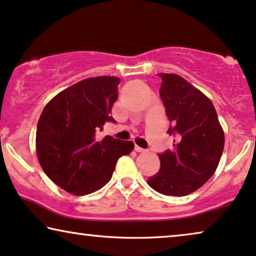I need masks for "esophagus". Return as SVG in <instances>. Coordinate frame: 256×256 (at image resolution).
Returning <instances> with one entry per match:
<instances>
[{
  "mask_svg": "<svg viewBox=\"0 0 256 256\" xmlns=\"http://www.w3.org/2000/svg\"><path fill=\"white\" fill-rule=\"evenodd\" d=\"M134 150H136V152H138V153L146 152V150H144V148H142V147H139V146H136Z\"/></svg>",
  "mask_w": 256,
  "mask_h": 256,
  "instance_id": "34e87169",
  "label": "esophagus"
}]
</instances>
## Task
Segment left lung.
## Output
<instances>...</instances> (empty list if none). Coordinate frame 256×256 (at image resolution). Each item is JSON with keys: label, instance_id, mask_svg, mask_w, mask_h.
<instances>
[{"label": "left lung", "instance_id": "left-lung-1", "mask_svg": "<svg viewBox=\"0 0 256 256\" xmlns=\"http://www.w3.org/2000/svg\"><path fill=\"white\" fill-rule=\"evenodd\" d=\"M160 96L175 134L172 148L159 154L160 170L148 186L167 196H186L200 189L220 161L225 136L214 104L178 74L160 73Z\"/></svg>", "mask_w": 256, "mask_h": 256}]
</instances>
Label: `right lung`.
Returning a JSON list of instances; mask_svg holds the SVG:
<instances>
[{
    "label": "right lung",
    "mask_w": 256,
    "mask_h": 256,
    "mask_svg": "<svg viewBox=\"0 0 256 256\" xmlns=\"http://www.w3.org/2000/svg\"><path fill=\"white\" fill-rule=\"evenodd\" d=\"M120 82L116 76L86 78L58 94L42 110L36 133L39 164L67 192L82 196L103 188L117 160L134 148L132 142L96 136L106 122H114L110 114Z\"/></svg>",
    "instance_id": "1"
}]
</instances>
